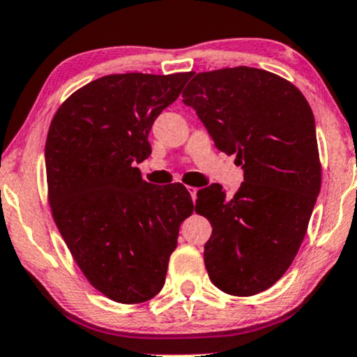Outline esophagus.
I'll return each instance as SVG.
<instances>
[{"label":"esophagus","instance_id":"1","mask_svg":"<svg viewBox=\"0 0 357 357\" xmlns=\"http://www.w3.org/2000/svg\"><path fill=\"white\" fill-rule=\"evenodd\" d=\"M188 191H190V195H191V197H192V201H196L197 188H195V186H188Z\"/></svg>","mask_w":357,"mask_h":357}]
</instances>
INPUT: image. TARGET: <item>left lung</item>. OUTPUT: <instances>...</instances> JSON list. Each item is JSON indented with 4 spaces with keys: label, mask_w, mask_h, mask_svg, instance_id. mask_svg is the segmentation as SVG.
Here are the masks:
<instances>
[{
    "label": "left lung",
    "mask_w": 357,
    "mask_h": 357,
    "mask_svg": "<svg viewBox=\"0 0 357 357\" xmlns=\"http://www.w3.org/2000/svg\"><path fill=\"white\" fill-rule=\"evenodd\" d=\"M183 98L244 171L234 196L218 183L197 191L196 213L213 226L204 244L209 279L227 294L255 296L293 263L319 195L311 106L293 83L248 66L197 73Z\"/></svg>",
    "instance_id": "1"
}]
</instances>
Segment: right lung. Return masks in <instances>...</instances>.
<instances>
[{"instance_id":"add662e5","label":"right lung","mask_w":357,"mask_h":357,"mask_svg":"<svg viewBox=\"0 0 357 357\" xmlns=\"http://www.w3.org/2000/svg\"><path fill=\"white\" fill-rule=\"evenodd\" d=\"M190 76H102L51 121L45 161L54 222L86 279L116 303L160 293L179 226L195 209L183 184L154 186L136 167L151 154L154 119Z\"/></svg>"}]
</instances>
